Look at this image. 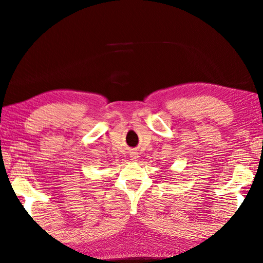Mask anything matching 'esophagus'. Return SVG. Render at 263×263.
<instances>
[{
    "instance_id": "obj_1",
    "label": "esophagus",
    "mask_w": 263,
    "mask_h": 263,
    "mask_svg": "<svg viewBox=\"0 0 263 263\" xmlns=\"http://www.w3.org/2000/svg\"><path fill=\"white\" fill-rule=\"evenodd\" d=\"M137 157H138V156H134V157H133V160H136Z\"/></svg>"
}]
</instances>
